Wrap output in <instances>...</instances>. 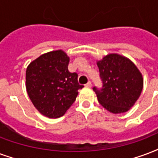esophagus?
I'll list each match as a JSON object with an SVG mask.
<instances>
[{
	"mask_svg": "<svg viewBox=\"0 0 158 158\" xmlns=\"http://www.w3.org/2000/svg\"><path fill=\"white\" fill-rule=\"evenodd\" d=\"M85 86H86V87H89V88H90L91 86H92V84H91L90 81H89V82L85 85Z\"/></svg>",
	"mask_w": 158,
	"mask_h": 158,
	"instance_id": "obj_1",
	"label": "esophagus"
}]
</instances>
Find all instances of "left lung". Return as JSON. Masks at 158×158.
Returning <instances> with one entry per match:
<instances>
[{"instance_id":"left-lung-1","label":"left lung","mask_w":158,"mask_h":158,"mask_svg":"<svg viewBox=\"0 0 158 158\" xmlns=\"http://www.w3.org/2000/svg\"><path fill=\"white\" fill-rule=\"evenodd\" d=\"M102 88H93L100 104L108 111L120 114L129 110L143 88L141 72L129 58L110 53L97 62Z\"/></svg>"}]
</instances>
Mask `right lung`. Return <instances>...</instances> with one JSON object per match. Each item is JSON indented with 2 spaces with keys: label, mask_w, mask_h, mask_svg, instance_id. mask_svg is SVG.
I'll return each instance as SVG.
<instances>
[{
  "label": "right lung",
  "mask_w": 158,
  "mask_h": 158,
  "mask_svg": "<svg viewBox=\"0 0 158 158\" xmlns=\"http://www.w3.org/2000/svg\"><path fill=\"white\" fill-rule=\"evenodd\" d=\"M69 63L67 54L56 50L41 55L27 68V92L35 108L47 117L64 115L84 87L78 83V74L69 71Z\"/></svg>",
  "instance_id": "right-lung-1"
}]
</instances>
